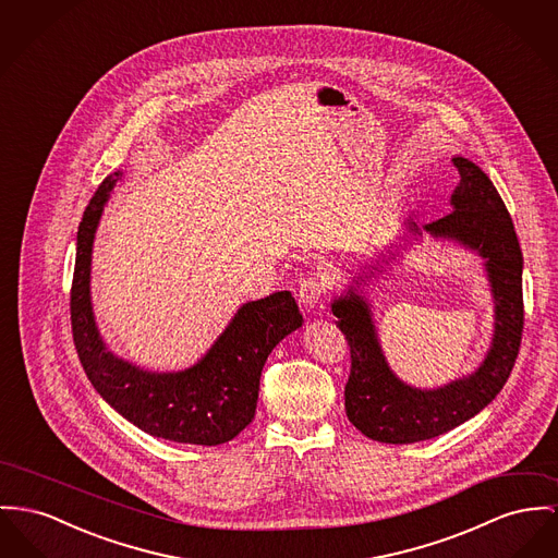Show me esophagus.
Returning a JSON list of instances; mask_svg holds the SVG:
<instances>
[{
  "instance_id": "34e87169",
  "label": "esophagus",
  "mask_w": 558,
  "mask_h": 558,
  "mask_svg": "<svg viewBox=\"0 0 558 558\" xmlns=\"http://www.w3.org/2000/svg\"><path fill=\"white\" fill-rule=\"evenodd\" d=\"M326 294V281L322 277H306L298 286V300L306 308H315Z\"/></svg>"
}]
</instances>
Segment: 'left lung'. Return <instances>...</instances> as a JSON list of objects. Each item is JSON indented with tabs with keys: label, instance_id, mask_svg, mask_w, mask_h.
I'll use <instances>...</instances> for the list:
<instances>
[{
	"label": "left lung",
	"instance_id": "left-lung-1",
	"mask_svg": "<svg viewBox=\"0 0 558 558\" xmlns=\"http://www.w3.org/2000/svg\"><path fill=\"white\" fill-rule=\"evenodd\" d=\"M459 186L450 196L452 211L425 223L434 236L454 239L483 256L495 298V335L481 368L440 389H416L402 383L385 362L371 306L351 288L336 298V326L349 340L351 374L344 385L349 421L371 440L410 445L436 438L465 423L504 389L519 357L522 306V252L512 218L481 167L452 158ZM412 232L421 230L409 222ZM364 281V279H362Z\"/></svg>",
	"mask_w": 558,
	"mask_h": 558
}]
</instances>
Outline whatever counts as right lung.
Returning a JSON list of instances; mask_svg holds the SVG:
<instances>
[{
	"label": "right lung",
	"mask_w": 558,
	"mask_h": 558,
	"mask_svg": "<svg viewBox=\"0 0 558 558\" xmlns=\"http://www.w3.org/2000/svg\"><path fill=\"white\" fill-rule=\"evenodd\" d=\"M122 173H113L90 198L77 228L72 332L80 364L97 393L149 436L182 445H223L254 418L260 374L270 351L302 326L292 292L243 304L222 336L192 368L140 371L116 357L101 340L90 304V254L104 205Z\"/></svg>",
	"instance_id": "right-lung-1"
}]
</instances>
